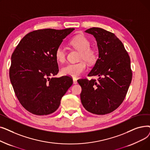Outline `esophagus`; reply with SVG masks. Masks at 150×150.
Returning a JSON list of instances; mask_svg holds the SVG:
<instances>
[{
    "mask_svg": "<svg viewBox=\"0 0 150 150\" xmlns=\"http://www.w3.org/2000/svg\"><path fill=\"white\" fill-rule=\"evenodd\" d=\"M73 83H74V84H75L77 83V81H76V78H73Z\"/></svg>",
    "mask_w": 150,
    "mask_h": 150,
    "instance_id": "esophagus-1",
    "label": "esophagus"
}]
</instances>
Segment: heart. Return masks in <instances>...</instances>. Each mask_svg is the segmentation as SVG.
I'll return each mask as SVG.
<instances>
[{"label":"heart","instance_id":"obj_1","mask_svg":"<svg viewBox=\"0 0 150 150\" xmlns=\"http://www.w3.org/2000/svg\"><path fill=\"white\" fill-rule=\"evenodd\" d=\"M70 44L75 49L80 52V59L84 60L89 64L95 62L97 58L96 53L90 48V41L83 36H77L70 41ZM55 57L59 62H64L66 58V51L63 46H59L55 52ZM86 69V64L84 61L76 63H69L61 69L63 75L76 78L82 74Z\"/></svg>","mask_w":150,"mask_h":150}]
</instances>
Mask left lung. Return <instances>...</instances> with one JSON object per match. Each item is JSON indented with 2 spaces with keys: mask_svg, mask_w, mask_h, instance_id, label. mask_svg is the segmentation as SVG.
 <instances>
[{
  "mask_svg": "<svg viewBox=\"0 0 150 150\" xmlns=\"http://www.w3.org/2000/svg\"><path fill=\"white\" fill-rule=\"evenodd\" d=\"M84 32L95 37L98 49V58L88 75L99 78L77 81L82 89L81 103L89 112L107 114L119 107L127 95L132 80L130 58L114 33L98 27Z\"/></svg>",
  "mask_w": 150,
  "mask_h": 150,
  "instance_id": "obj_1",
  "label": "left lung"
}]
</instances>
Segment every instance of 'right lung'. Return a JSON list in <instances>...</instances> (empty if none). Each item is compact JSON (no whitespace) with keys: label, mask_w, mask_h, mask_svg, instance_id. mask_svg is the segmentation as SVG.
I'll return each mask as SVG.
<instances>
[{"label":"right lung","mask_w":150,"mask_h":150,"mask_svg":"<svg viewBox=\"0 0 150 150\" xmlns=\"http://www.w3.org/2000/svg\"><path fill=\"white\" fill-rule=\"evenodd\" d=\"M75 30L42 29L23 37L11 55L10 78L18 100L38 115L56 111L61 100L73 84L68 76L56 77L58 65L55 52Z\"/></svg>","instance_id":"1"}]
</instances>
